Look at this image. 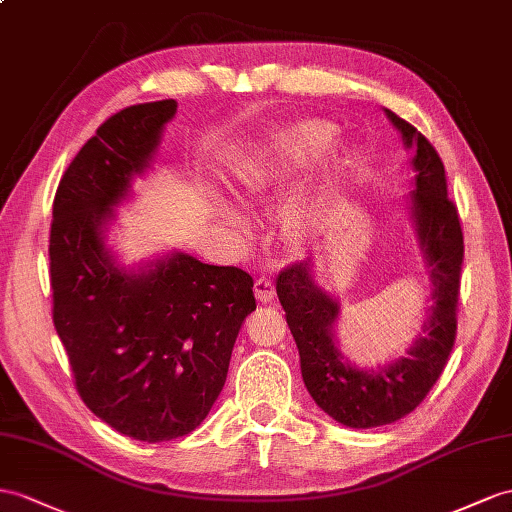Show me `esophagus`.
I'll use <instances>...</instances> for the list:
<instances>
[{
  "mask_svg": "<svg viewBox=\"0 0 512 512\" xmlns=\"http://www.w3.org/2000/svg\"><path fill=\"white\" fill-rule=\"evenodd\" d=\"M255 296H257L259 303H264V305L272 303L274 296H277V292H274V283L270 279H266V277L257 279L255 281Z\"/></svg>",
  "mask_w": 512,
  "mask_h": 512,
  "instance_id": "34e87169",
  "label": "esophagus"
}]
</instances>
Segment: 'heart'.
I'll use <instances>...</instances> for the list:
<instances>
[{
	"label": "heart",
	"instance_id": "heart-1",
	"mask_svg": "<svg viewBox=\"0 0 512 512\" xmlns=\"http://www.w3.org/2000/svg\"><path fill=\"white\" fill-rule=\"evenodd\" d=\"M337 134V125L322 119H298L277 125L266 136L253 142L246 153L231 164V190L248 205L270 201L272 196H277L303 175L331 147ZM348 157L350 149L333 153L318 170V175L311 177L283 207L281 231L287 242L305 244L311 240L322 207L348 164ZM220 218L242 238H251V229L240 214L231 212V209H220Z\"/></svg>",
	"mask_w": 512,
	"mask_h": 512
}]
</instances>
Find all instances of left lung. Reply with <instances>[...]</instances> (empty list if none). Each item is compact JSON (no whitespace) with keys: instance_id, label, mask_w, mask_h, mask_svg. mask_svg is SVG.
Returning <instances> with one entry per match:
<instances>
[{"instance_id":"left-lung-1","label":"left lung","mask_w":512,"mask_h":512,"mask_svg":"<svg viewBox=\"0 0 512 512\" xmlns=\"http://www.w3.org/2000/svg\"><path fill=\"white\" fill-rule=\"evenodd\" d=\"M385 114L402 134L404 147L415 149V181L406 205L432 285L422 333L406 357L372 370L359 368L339 348V300L318 285L313 261L285 268L277 279V296L294 335L305 387L326 415L348 428L393 424L417 409L441 376L456 337L463 231L448 199L445 168L435 147L413 125L391 110Z\"/></svg>"}]
</instances>
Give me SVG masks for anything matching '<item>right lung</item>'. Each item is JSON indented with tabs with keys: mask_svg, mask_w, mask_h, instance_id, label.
<instances>
[{
	"mask_svg": "<svg viewBox=\"0 0 512 512\" xmlns=\"http://www.w3.org/2000/svg\"><path fill=\"white\" fill-rule=\"evenodd\" d=\"M177 101L121 110L60 179L49 235L54 326L75 387L125 437L160 443L188 435L227 381L253 279L170 251L125 268L106 242L114 209L153 168Z\"/></svg>",
	"mask_w": 512,
	"mask_h": 512,
	"instance_id": "right-lung-1",
	"label": "right lung"
}]
</instances>
